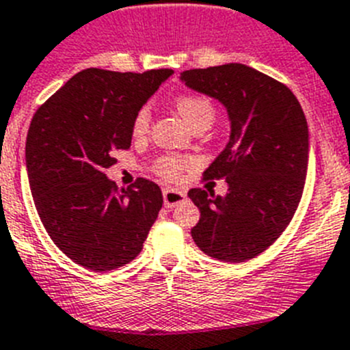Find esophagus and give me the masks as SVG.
Wrapping results in <instances>:
<instances>
[{
    "mask_svg": "<svg viewBox=\"0 0 350 350\" xmlns=\"http://www.w3.org/2000/svg\"><path fill=\"white\" fill-rule=\"evenodd\" d=\"M185 191L174 190V188H163V204L165 207H174L185 200Z\"/></svg>",
    "mask_w": 350,
    "mask_h": 350,
    "instance_id": "esophagus-1",
    "label": "esophagus"
}]
</instances>
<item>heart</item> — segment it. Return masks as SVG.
<instances>
[{
    "label": "heart",
    "instance_id": "heart-1",
    "mask_svg": "<svg viewBox=\"0 0 350 350\" xmlns=\"http://www.w3.org/2000/svg\"><path fill=\"white\" fill-rule=\"evenodd\" d=\"M176 108H178L179 115L191 125L198 124H209L214 120V105L213 100L207 96L202 94H185V96H179L176 99ZM150 109L144 106L139 111L136 113L134 120H132V136L139 139L148 134V129H150ZM190 167V160L185 159V157L178 155H162L153 162L152 169L157 176L163 179H169V181H174L178 179L183 172Z\"/></svg>",
    "mask_w": 350,
    "mask_h": 350
}]
</instances>
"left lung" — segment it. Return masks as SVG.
Segmentation results:
<instances>
[{
  "instance_id": "1",
  "label": "left lung",
  "mask_w": 350,
  "mask_h": 350,
  "mask_svg": "<svg viewBox=\"0 0 350 350\" xmlns=\"http://www.w3.org/2000/svg\"><path fill=\"white\" fill-rule=\"evenodd\" d=\"M181 80L218 99L232 124L228 144L204 172L226 179L228 193L188 191L200 209L191 237L211 258L251 260L279 239L300 204L308 163L304 109L284 83L237 62L188 69Z\"/></svg>"
}]
</instances>
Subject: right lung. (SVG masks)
<instances>
[{"instance_id": "add662e5", "label": "right lung", "mask_w": 350, "mask_h": 350, "mask_svg": "<svg viewBox=\"0 0 350 350\" xmlns=\"http://www.w3.org/2000/svg\"><path fill=\"white\" fill-rule=\"evenodd\" d=\"M174 73L89 68L34 113L26 139L31 193L46 234L78 265L106 272L143 250L163 204L159 185L137 178L118 188L105 171L131 148L132 120Z\"/></svg>"}]
</instances>
